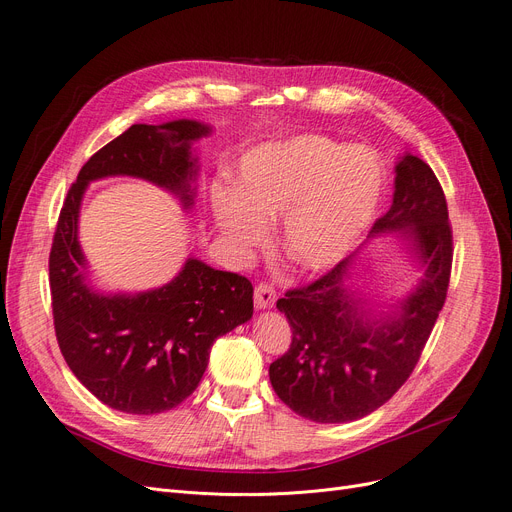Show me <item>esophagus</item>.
Wrapping results in <instances>:
<instances>
[{
  "label": "esophagus",
  "mask_w": 512,
  "mask_h": 512,
  "mask_svg": "<svg viewBox=\"0 0 512 512\" xmlns=\"http://www.w3.org/2000/svg\"><path fill=\"white\" fill-rule=\"evenodd\" d=\"M275 300H277V292H275V288H273L271 283H260V285H256V290H254V304H256V309H260V311L271 309V306L275 304Z\"/></svg>",
  "instance_id": "1"
}]
</instances>
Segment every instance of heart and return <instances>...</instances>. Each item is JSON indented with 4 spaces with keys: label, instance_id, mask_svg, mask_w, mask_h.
I'll use <instances>...</instances> for the list:
<instances>
[{
    "label": "heart",
    "instance_id": "1",
    "mask_svg": "<svg viewBox=\"0 0 512 512\" xmlns=\"http://www.w3.org/2000/svg\"><path fill=\"white\" fill-rule=\"evenodd\" d=\"M384 166L367 147L298 134L245 151L231 191L212 195L214 222L237 256L269 237L281 215V250L304 271H327L349 256L374 222Z\"/></svg>",
    "mask_w": 512,
    "mask_h": 512
}]
</instances>
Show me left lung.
<instances>
[{"mask_svg": "<svg viewBox=\"0 0 512 512\" xmlns=\"http://www.w3.org/2000/svg\"><path fill=\"white\" fill-rule=\"evenodd\" d=\"M397 232L423 269L411 294L382 312L348 283L360 253L277 300L292 344L269 367L277 397L298 416L353 422L376 412L410 378L447 296L452 227L435 172L412 153L395 166V193L370 237Z\"/></svg>", "mask_w": 512, "mask_h": 512, "instance_id": "8db88e82", "label": "left lung"}]
</instances>
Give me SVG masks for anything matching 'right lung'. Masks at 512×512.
Wrapping results in <instances>:
<instances>
[{"label": "right lung", "mask_w": 512, "mask_h": 512, "mask_svg": "<svg viewBox=\"0 0 512 512\" xmlns=\"http://www.w3.org/2000/svg\"><path fill=\"white\" fill-rule=\"evenodd\" d=\"M208 134L212 128L195 119L134 124L86 161L58 216L50 292L60 353L75 378L119 412L151 416L185 401L206 372L214 340L252 319L254 288L237 273L187 258L161 288L96 290L77 239L81 199L94 180L132 176L191 210L199 174L193 142Z\"/></svg>", "instance_id": "obj_1"}]
</instances>
